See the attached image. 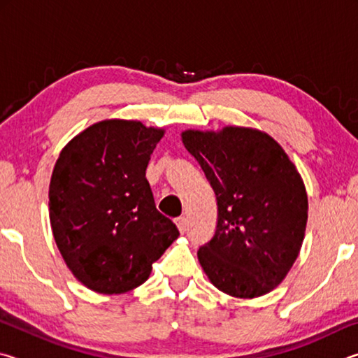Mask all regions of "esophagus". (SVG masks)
Listing matches in <instances>:
<instances>
[{"mask_svg": "<svg viewBox=\"0 0 358 358\" xmlns=\"http://www.w3.org/2000/svg\"><path fill=\"white\" fill-rule=\"evenodd\" d=\"M175 224H177V227H178V230L181 234H185L186 230H187V220L185 216H180V217H177V220H175Z\"/></svg>", "mask_w": 358, "mask_h": 358, "instance_id": "34e87169", "label": "esophagus"}]
</instances>
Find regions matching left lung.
Listing matches in <instances>:
<instances>
[{
	"mask_svg": "<svg viewBox=\"0 0 358 358\" xmlns=\"http://www.w3.org/2000/svg\"><path fill=\"white\" fill-rule=\"evenodd\" d=\"M181 141L216 194L215 235L197 251L205 275L237 299L268 294L305 238L308 196L299 171L281 145L257 129H187Z\"/></svg>",
	"mask_w": 358,
	"mask_h": 358,
	"instance_id": "obj_1",
	"label": "left lung"
}]
</instances>
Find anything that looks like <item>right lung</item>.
I'll list each match as a JSON object with an SVG mask.
<instances>
[{
    "label": "right lung",
    "mask_w": 358,
    "mask_h": 358,
    "mask_svg": "<svg viewBox=\"0 0 358 358\" xmlns=\"http://www.w3.org/2000/svg\"><path fill=\"white\" fill-rule=\"evenodd\" d=\"M164 129L104 120L66 145L48 187L57 246L78 281L123 294L148 280L151 265L178 238L156 210L145 171Z\"/></svg>",
    "instance_id": "add662e5"
}]
</instances>
